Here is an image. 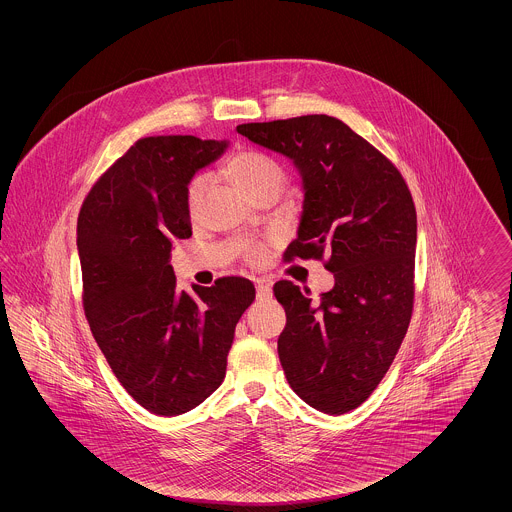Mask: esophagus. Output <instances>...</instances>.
<instances>
[{"label":"esophagus","instance_id":"34e87169","mask_svg":"<svg viewBox=\"0 0 512 512\" xmlns=\"http://www.w3.org/2000/svg\"><path fill=\"white\" fill-rule=\"evenodd\" d=\"M255 290H257V299H268L272 295L270 284L265 282V280H257L255 282Z\"/></svg>","mask_w":512,"mask_h":512}]
</instances>
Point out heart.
I'll list each match as a JSON object with an SVG mask.
<instances>
[{
    "instance_id": "1",
    "label": "heart",
    "mask_w": 512,
    "mask_h": 512,
    "mask_svg": "<svg viewBox=\"0 0 512 512\" xmlns=\"http://www.w3.org/2000/svg\"><path fill=\"white\" fill-rule=\"evenodd\" d=\"M224 171L249 199H255L267 192L278 194L286 182L284 167L274 157H270L267 153H261V151H253V149L234 153L226 161ZM205 188H207L205 174L194 176L186 188V209L192 217L201 207ZM247 257L251 261H255L259 257V249H249Z\"/></svg>"
}]
</instances>
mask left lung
Segmentation results:
<instances>
[{
  "label": "left lung",
  "mask_w": 512,
  "mask_h": 512,
  "mask_svg": "<svg viewBox=\"0 0 512 512\" xmlns=\"http://www.w3.org/2000/svg\"><path fill=\"white\" fill-rule=\"evenodd\" d=\"M236 130L301 174L303 213L286 261L326 257L336 280L318 303L288 280L274 284L286 309L278 357L288 384L320 413H349L376 390L411 322L413 197L401 172L340 119L305 115Z\"/></svg>",
  "instance_id": "left-lung-1"
}]
</instances>
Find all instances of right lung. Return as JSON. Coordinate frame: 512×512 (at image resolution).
Here are the masks:
<instances>
[{"mask_svg": "<svg viewBox=\"0 0 512 512\" xmlns=\"http://www.w3.org/2000/svg\"><path fill=\"white\" fill-rule=\"evenodd\" d=\"M226 140L151 136L130 147L82 203L76 247L84 311L122 388L159 416L188 413L226 374L234 330L255 299L238 276L180 292L172 242L192 236L186 188Z\"/></svg>", "mask_w": 512, "mask_h": 512, "instance_id": "add662e5", "label": "right lung"}]
</instances>
